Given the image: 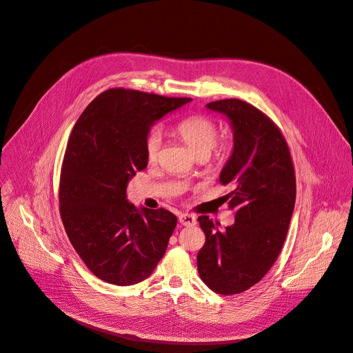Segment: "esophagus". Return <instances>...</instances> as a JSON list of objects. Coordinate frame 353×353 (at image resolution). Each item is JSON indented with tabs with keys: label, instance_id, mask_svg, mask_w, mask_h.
<instances>
[{
	"label": "esophagus",
	"instance_id": "34e87169",
	"mask_svg": "<svg viewBox=\"0 0 353 353\" xmlns=\"http://www.w3.org/2000/svg\"><path fill=\"white\" fill-rule=\"evenodd\" d=\"M179 222L181 223L183 227H193L196 225V216L194 215H190V214H180L179 215Z\"/></svg>",
	"mask_w": 353,
	"mask_h": 353
}]
</instances>
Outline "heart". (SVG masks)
<instances>
[{
  "mask_svg": "<svg viewBox=\"0 0 353 353\" xmlns=\"http://www.w3.org/2000/svg\"><path fill=\"white\" fill-rule=\"evenodd\" d=\"M176 134L183 139L194 156L210 154L218 139L216 123L204 115H193L181 119L174 126ZM162 132L153 130L145 142V152L149 162H156L160 148H162Z\"/></svg>",
  "mask_w": 353,
  "mask_h": 353,
  "instance_id": "1",
  "label": "heart"
}]
</instances>
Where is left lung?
Wrapping results in <instances>:
<instances>
[{
    "label": "left lung",
    "mask_w": 353,
    "mask_h": 353,
    "mask_svg": "<svg viewBox=\"0 0 353 353\" xmlns=\"http://www.w3.org/2000/svg\"><path fill=\"white\" fill-rule=\"evenodd\" d=\"M225 117L234 148L219 181L232 184L235 222L219 230L199 216L205 243L197 254L201 280L212 292L238 294L263 279L281 252L296 204V174L279 128L258 108L231 99L205 105Z\"/></svg>",
    "instance_id": "left-lung-1"
}]
</instances>
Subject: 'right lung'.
<instances>
[{
    "label": "right lung",
    "mask_w": 353,
    "mask_h": 353,
    "mask_svg": "<svg viewBox=\"0 0 353 353\" xmlns=\"http://www.w3.org/2000/svg\"><path fill=\"white\" fill-rule=\"evenodd\" d=\"M190 101L112 88L94 99L73 128L60 174V215L85 266L110 284L148 279L168 249L176 215L135 207L126 187L148 166L150 128Z\"/></svg>",
    "instance_id": "right-lung-1"
}]
</instances>
